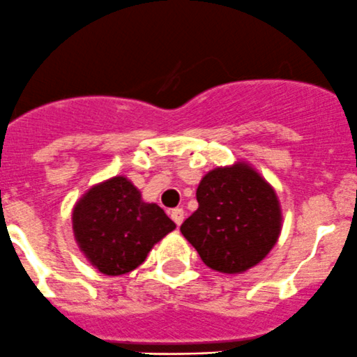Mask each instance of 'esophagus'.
I'll use <instances>...</instances> for the list:
<instances>
[{
    "label": "esophagus",
    "mask_w": 357,
    "mask_h": 357,
    "mask_svg": "<svg viewBox=\"0 0 357 357\" xmlns=\"http://www.w3.org/2000/svg\"><path fill=\"white\" fill-rule=\"evenodd\" d=\"M170 215H172V220H174L177 225L182 224L183 217H185V213H183L182 208H174V210L170 211Z\"/></svg>",
    "instance_id": "obj_1"
}]
</instances>
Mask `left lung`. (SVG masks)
Returning <instances> with one entry per match:
<instances>
[{
  "mask_svg": "<svg viewBox=\"0 0 357 357\" xmlns=\"http://www.w3.org/2000/svg\"><path fill=\"white\" fill-rule=\"evenodd\" d=\"M196 199L199 206L180 232L210 269L241 274L278 243L283 215L276 190L245 161L208 172Z\"/></svg>",
  "mask_w": 357,
  "mask_h": 357,
  "instance_id": "1",
  "label": "left lung"
}]
</instances>
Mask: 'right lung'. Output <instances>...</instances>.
Wrapping results in <instances>:
<instances>
[{"label": "right lung", "instance_id": "1", "mask_svg": "<svg viewBox=\"0 0 357 357\" xmlns=\"http://www.w3.org/2000/svg\"><path fill=\"white\" fill-rule=\"evenodd\" d=\"M175 227L163 208L146 203L123 175L95 183L73 208L74 239L105 276L132 273Z\"/></svg>", "mask_w": 357, "mask_h": 357}]
</instances>
